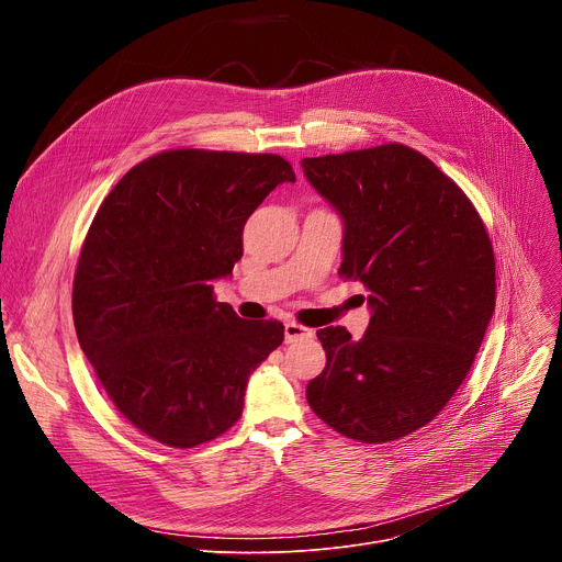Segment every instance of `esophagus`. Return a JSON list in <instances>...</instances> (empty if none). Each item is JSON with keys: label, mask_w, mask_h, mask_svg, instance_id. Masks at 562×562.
Wrapping results in <instances>:
<instances>
[{"label": "esophagus", "mask_w": 562, "mask_h": 562, "mask_svg": "<svg viewBox=\"0 0 562 562\" xmlns=\"http://www.w3.org/2000/svg\"><path fill=\"white\" fill-rule=\"evenodd\" d=\"M313 331L302 327V325H295V323H286L284 325V340L286 342H297V340H304V338H311Z\"/></svg>", "instance_id": "obj_1"}]
</instances>
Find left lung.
<instances>
[{
    "label": "left lung",
    "mask_w": 562,
    "mask_h": 562,
    "mask_svg": "<svg viewBox=\"0 0 562 562\" xmlns=\"http://www.w3.org/2000/svg\"><path fill=\"white\" fill-rule=\"evenodd\" d=\"M302 171L342 220L340 276L360 280L364 336L317 331L327 367L308 407L338 434L389 442L431 423L467 378L496 306L490 235L429 157L384 144L304 157Z\"/></svg>",
    "instance_id": "left-lung-1"
}]
</instances>
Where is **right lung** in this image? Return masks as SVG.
Returning a JSON list of instances; mask_svg holds the SVG:
<instances>
[{
	"label": "right lung",
	"instance_id": "obj_1",
	"mask_svg": "<svg viewBox=\"0 0 562 562\" xmlns=\"http://www.w3.org/2000/svg\"><path fill=\"white\" fill-rule=\"evenodd\" d=\"M295 173L280 155L178 148L133 167L106 195L72 282V323L117 412L191 449L243 416L251 373L284 340L243 319L213 282L243 258V231Z\"/></svg>",
	"mask_w": 562,
	"mask_h": 562
}]
</instances>
